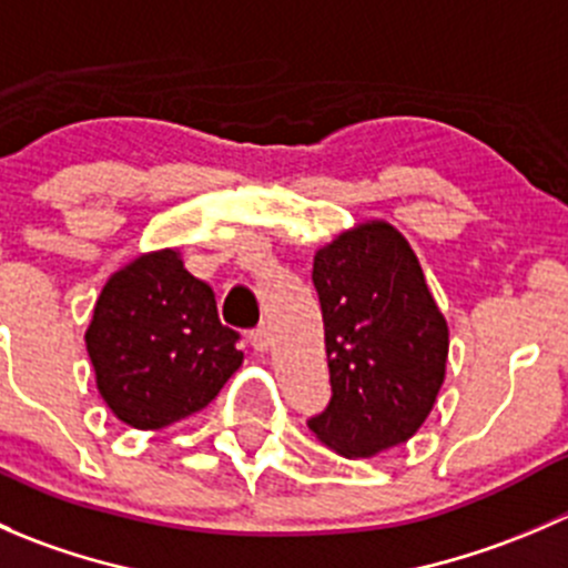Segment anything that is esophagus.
<instances>
[{"instance_id":"1","label":"esophagus","mask_w":568,"mask_h":568,"mask_svg":"<svg viewBox=\"0 0 568 568\" xmlns=\"http://www.w3.org/2000/svg\"><path fill=\"white\" fill-rule=\"evenodd\" d=\"M250 343L255 352H268V346H272V329H268V326H257V329H252Z\"/></svg>"}]
</instances>
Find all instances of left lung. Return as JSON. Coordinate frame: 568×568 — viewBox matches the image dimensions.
Listing matches in <instances>:
<instances>
[{"label":"left lung","mask_w":568,"mask_h":568,"mask_svg":"<svg viewBox=\"0 0 568 568\" xmlns=\"http://www.w3.org/2000/svg\"><path fill=\"white\" fill-rule=\"evenodd\" d=\"M332 400L307 426L343 459L406 443L437 404L450 329L415 250L385 220L357 222L313 257Z\"/></svg>","instance_id":"1"}]
</instances>
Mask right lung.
<instances>
[{"instance_id":"obj_1","label":"right lung","mask_w":568,"mask_h":568,"mask_svg":"<svg viewBox=\"0 0 568 568\" xmlns=\"http://www.w3.org/2000/svg\"><path fill=\"white\" fill-rule=\"evenodd\" d=\"M236 341L220 324L214 291L183 268L178 247L140 252L114 268L84 332L99 395L140 432L205 409L242 368Z\"/></svg>"}]
</instances>
